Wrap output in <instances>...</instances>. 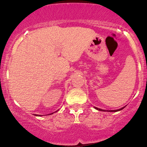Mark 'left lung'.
<instances>
[{"instance_id":"left-lung-1","label":"left lung","mask_w":147,"mask_h":147,"mask_svg":"<svg viewBox=\"0 0 147 147\" xmlns=\"http://www.w3.org/2000/svg\"><path fill=\"white\" fill-rule=\"evenodd\" d=\"M96 110H98V111H104V112H106V111H108V112H117V111H119L121 110H122L123 109H124L125 108V106H124V107L121 108V109H117V110H109V111H107V110H103V109H99V108H97V107H94Z\"/></svg>"}]
</instances>
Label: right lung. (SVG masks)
I'll list each match as a JSON object with an SVG mask.
<instances>
[{
	"instance_id": "1",
	"label": "right lung",
	"mask_w": 147,
	"mask_h": 147,
	"mask_svg": "<svg viewBox=\"0 0 147 147\" xmlns=\"http://www.w3.org/2000/svg\"><path fill=\"white\" fill-rule=\"evenodd\" d=\"M58 111H59V110H58ZM56 111V112H57V111ZM53 113H50V114H51V115H52V114H53ZM36 115L37 116V115ZM40 115H38V116H40Z\"/></svg>"
}]
</instances>
